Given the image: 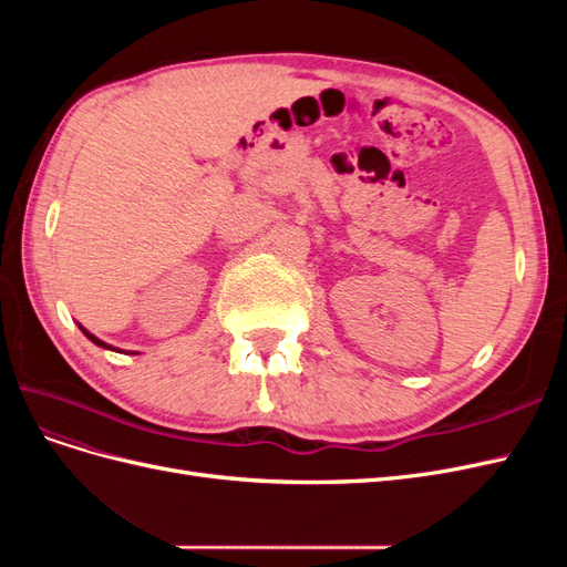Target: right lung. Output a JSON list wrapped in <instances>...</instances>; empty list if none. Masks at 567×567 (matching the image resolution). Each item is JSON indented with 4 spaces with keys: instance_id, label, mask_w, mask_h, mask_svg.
I'll return each mask as SVG.
<instances>
[{
    "instance_id": "right-lung-1",
    "label": "right lung",
    "mask_w": 567,
    "mask_h": 567,
    "mask_svg": "<svg viewBox=\"0 0 567 567\" xmlns=\"http://www.w3.org/2000/svg\"><path fill=\"white\" fill-rule=\"evenodd\" d=\"M80 331H82L84 336H87V338H90L92 342H96V346H99V348H106V350L111 348V346H109V342H104V340H99V338H96V336H92V333H90L87 329H82V326H80ZM111 350H113V348H111Z\"/></svg>"
}]
</instances>
